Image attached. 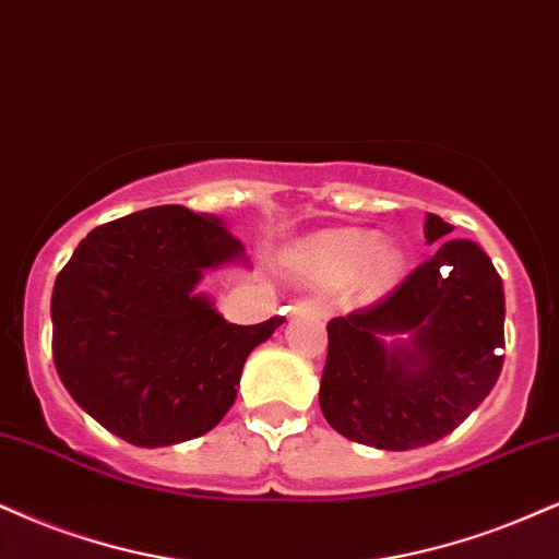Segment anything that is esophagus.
I'll return each mask as SVG.
<instances>
[{"label":"esophagus","instance_id":"obj_1","mask_svg":"<svg viewBox=\"0 0 559 559\" xmlns=\"http://www.w3.org/2000/svg\"><path fill=\"white\" fill-rule=\"evenodd\" d=\"M294 312L297 314H314V318H328V305L320 299H301L294 305Z\"/></svg>","mask_w":559,"mask_h":559}]
</instances>
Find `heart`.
Returning <instances> with one entry per match:
<instances>
[{"label":"heart","instance_id":"1","mask_svg":"<svg viewBox=\"0 0 559 559\" xmlns=\"http://www.w3.org/2000/svg\"><path fill=\"white\" fill-rule=\"evenodd\" d=\"M299 265L318 286H346L359 275V286L374 297L399 284L406 254L374 231L338 228L309 239L299 250Z\"/></svg>","mask_w":559,"mask_h":559}]
</instances>
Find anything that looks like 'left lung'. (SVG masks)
I'll list each match as a JSON object with an SVG mask.
<instances>
[{
	"mask_svg": "<svg viewBox=\"0 0 559 559\" xmlns=\"http://www.w3.org/2000/svg\"><path fill=\"white\" fill-rule=\"evenodd\" d=\"M453 226L427 213V245ZM506 292L472 239H442L374 305L328 322L320 408L348 440L412 450L442 440L487 399L502 369Z\"/></svg>",
	"mask_w": 559,
	"mask_h": 559,
	"instance_id": "1",
	"label": "left lung"
}]
</instances>
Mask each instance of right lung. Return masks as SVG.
Returning <instances> with one entry per match:
<instances>
[{
    "label": "right lung",
    "instance_id": "add662e5",
    "mask_svg": "<svg viewBox=\"0 0 559 559\" xmlns=\"http://www.w3.org/2000/svg\"><path fill=\"white\" fill-rule=\"evenodd\" d=\"M247 262L215 215L160 205L93 228L51 294L53 365L100 427L138 448L192 440L224 419L247 356L284 318L224 320L205 271Z\"/></svg>",
    "mask_w": 559,
    "mask_h": 559
}]
</instances>
